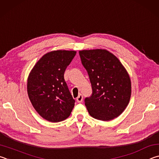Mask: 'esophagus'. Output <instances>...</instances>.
Instances as JSON below:
<instances>
[{
	"label": "esophagus",
	"instance_id": "esophagus-1",
	"mask_svg": "<svg viewBox=\"0 0 159 159\" xmlns=\"http://www.w3.org/2000/svg\"><path fill=\"white\" fill-rule=\"evenodd\" d=\"M83 101V96L82 95V94H80L79 96H77V102H82Z\"/></svg>",
	"mask_w": 159,
	"mask_h": 159
}]
</instances>
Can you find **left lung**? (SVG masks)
<instances>
[{"instance_id": "1", "label": "left lung", "mask_w": 159, "mask_h": 159, "mask_svg": "<svg viewBox=\"0 0 159 159\" xmlns=\"http://www.w3.org/2000/svg\"><path fill=\"white\" fill-rule=\"evenodd\" d=\"M92 87V94L84 100L89 115L101 121L117 117L126 109L131 95V82L126 68L106 49L79 52Z\"/></svg>"}]
</instances>
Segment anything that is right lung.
<instances>
[{
	"label": "right lung",
	"mask_w": 159,
	"mask_h": 159,
	"mask_svg": "<svg viewBox=\"0 0 159 159\" xmlns=\"http://www.w3.org/2000/svg\"><path fill=\"white\" fill-rule=\"evenodd\" d=\"M76 52L57 50L47 53L30 71L27 81L29 99L39 115L51 122L70 115L75 101L64 80V72Z\"/></svg>",
	"instance_id": "obj_1"
}]
</instances>
